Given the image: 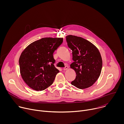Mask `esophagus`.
I'll return each mask as SVG.
<instances>
[{
    "instance_id": "1",
    "label": "esophagus",
    "mask_w": 124,
    "mask_h": 124,
    "mask_svg": "<svg viewBox=\"0 0 124 124\" xmlns=\"http://www.w3.org/2000/svg\"><path fill=\"white\" fill-rule=\"evenodd\" d=\"M68 68H69V67H68V66H65V68H64L63 70H68Z\"/></svg>"
}]
</instances>
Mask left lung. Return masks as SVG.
<instances>
[{
    "label": "left lung",
    "mask_w": 124,
    "mask_h": 124,
    "mask_svg": "<svg viewBox=\"0 0 124 124\" xmlns=\"http://www.w3.org/2000/svg\"><path fill=\"white\" fill-rule=\"evenodd\" d=\"M68 47L72 50L73 62L70 67L76 73L71 84L80 89L92 86L99 78L102 66L98 49L91 42L73 35L66 36Z\"/></svg>",
    "instance_id": "1"
}]
</instances>
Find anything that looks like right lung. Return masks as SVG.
I'll return each instance as SVG.
<instances>
[{"instance_id":"right-lung-1","label":"right lung","mask_w":124,"mask_h":124,"mask_svg":"<svg viewBox=\"0 0 124 124\" xmlns=\"http://www.w3.org/2000/svg\"><path fill=\"white\" fill-rule=\"evenodd\" d=\"M63 38H43L30 44L19 59L21 76L32 89L42 91L50 86L59 70L54 66L53 54Z\"/></svg>"}]
</instances>
